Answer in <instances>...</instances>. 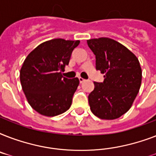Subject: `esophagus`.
I'll return each instance as SVG.
<instances>
[{"label":"esophagus","mask_w":156,"mask_h":156,"mask_svg":"<svg viewBox=\"0 0 156 156\" xmlns=\"http://www.w3.org/2000/svg\"><path fill=\"white\" fill-rule=\"evenodd\" d=\"M78 79H79V82H80V83H83V82H85V79L83 78H81V77H79V78H78Z\"/></svg>","instance_id":"1"}]
</instances>
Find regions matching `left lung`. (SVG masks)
Here are the masks:
<instances>
[{
  "label": "left lung",
  "instance_id": "1",
  "mask_svg": "<svg viewBox=\"0 0 156 156\" xmlns=\"http://www.w3.org/2000/svg\"><path fill=\"white\" fill-rule=\"evenodd\" d=\"M95 55V67L104 73L103 83L95 82L88 101L95 116L104 120L121 116L130 108L142 83L138 59L117 41L109 38L87 40Z\"/></svg>",
  "mask_w": 156,
  "mask_h": 156
}]
</instances>
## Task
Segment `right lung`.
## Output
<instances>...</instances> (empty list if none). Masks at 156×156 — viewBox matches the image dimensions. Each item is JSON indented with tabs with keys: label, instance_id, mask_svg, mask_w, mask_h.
<instances>
[{
	"label": "right lung",
	"instance_id": "add662e5",
	"mask_svg": "<svg viewBox=\"0 0 156 156\" xmlns=\"http://www.w3.org/2000/svg\"><path fill=\"white\" fill-rule=\"evenodd\" d=\"M80 41L54 39L42 43L29 53L20 70L21 85L33 109L43 116L67 111L79 84L78 78L61 74Z\"/></svg>",
	"mask_w": 156,
	"mask_h": 156
}]
</instances>
